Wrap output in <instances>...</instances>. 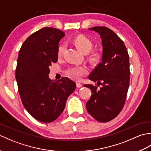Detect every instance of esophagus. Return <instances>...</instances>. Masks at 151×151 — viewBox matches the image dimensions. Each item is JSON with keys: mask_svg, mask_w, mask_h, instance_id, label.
Listing matches in <instances>:
<instances>
[{"mask_svg": "<svg viewBox=\"0 0 151 151\" xmlns=\"http://www.w3.org/2000/svg\"><path fill=\"white\" fill-rule=\"evenodd\" d=\"M82 84H81V83H79V82H76V87L77 88H81L82 87Z\"/></svg>", "mask_w": 151, "mask_h": 151, "instance_id": "obj_1", "label": "esophagus"}]
</instances>
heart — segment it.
<instances>
[{
  "instance_id": "heart-1",
  "label": "heart",
  "mask_w": 151,
  "mask_h": 151,
  "mask_svg": "<svg viewBox=\"0 0 151 151\" xmlns=\"http://www.w3.org/2000/svg\"><path fill=\"white\" fill-rule=\"evenodd\" d=\"M73 43L77 49L84 54H88L92 49L93 43L92 41L84 35L80 34L73 39ZM65 50V45L62 44L58 48L57 54L59 58L62 57ZM102 55L99 52H93L89 56V60L92 63H97L101 59ZM88 73V70L84 67H71L65 70L66 75L75 81H79L82 76Z\"/></svg>"
}]
</instances>
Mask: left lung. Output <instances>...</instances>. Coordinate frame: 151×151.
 <instances>
[{
	"label": "left lung",
	"mask_w": 151,
	"mask_h": 151,
	"mask_svg": "<svg viewBox=\"0 0 151 151\" xmlns=\"http://www.w3.org/2000/svg\"><path fill=\"white\" fill-rule=\"evenodd\" d=\"M93 30L102 39V62L93 70L89 78L102 86L84 85L91 90L86 102L88 113L96 120L106 123L117 117L126 101L130 81L129 56L123 41L110 28L95 27Z\"/></svg>",
	"instance_id": "8db88e82"
}]
</instances>
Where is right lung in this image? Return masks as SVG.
<instances>
[{"mask_svg":"<svg viewBox=\"0 0 151 151\" xmlns=\"http://www.w3.org/2000/svg\"><path fill=\"white\" fill-rule=\"evenodd\" d=\"M62 30L44 27L31 34L19 50L15 78L22 103L32 116L45 123L52 122L62 113L75 82L63 77H49V67L58 61Z\"/></svg>","mask_w":151,"mask_h":151,"instance_id":"1","label":"right lung"}]
</instances>
